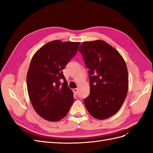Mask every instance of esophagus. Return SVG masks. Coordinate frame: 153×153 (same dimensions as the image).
Here are the masks:
<instances>
[{
    "instance_id": "obj_1",
    "label": "esophagus",
    "mask_w": 153,
    "mask_h": 153,
    "mask_svg": "<svg viewBox=\"0 0 153 153\" xmlns=\"http://www.w3.org/2000/svg\"><path fill=\"white\" fill-rule=\"evenodd\" d=\"M73 91L74 94H78V90L77 88H75V89H73Z\"/></svg>"
}]
</instances>
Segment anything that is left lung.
<instances>
[{
  "label": "left lung",
  "mask_w": 153,
  "mask_h": 153,
  "mask_svg": "<svg viewBox=\"0 0 153 153\" xmlns=\"http://www.w3.org/2000/svg\"><path fill=\"white\" fill-rule=\"evenodd\" d=\"M78 51L89 69L90 94L84 99L89 113L105 119L121 108L128 91V74L123 57L102 40L83 42Z\"/></svg>",
  "instance_id": "8db88e82"
}]
</instances>
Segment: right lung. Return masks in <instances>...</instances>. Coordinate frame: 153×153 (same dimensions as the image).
I'll list each match as a JSON object with an SVG mask.
<instances>
[{
  "label": "right lung",
  "mask_w": 153,
  "mask_h": 153,
  "mask_svg": "<svg viewBox=\"0 0 153 153\" xmlns=\"http://www.w3.org/2000/svg\"><path fill=\"white\" fill-rule=\"evenodd\" d=\"M80 45V42L50 41L31 59L27 75V91L36 113L47 121L55 122L64 118L73 103V93L62 69L75 56Z\"/></svg>",
  "instance_id": "obj_1"
}]
</instances>
